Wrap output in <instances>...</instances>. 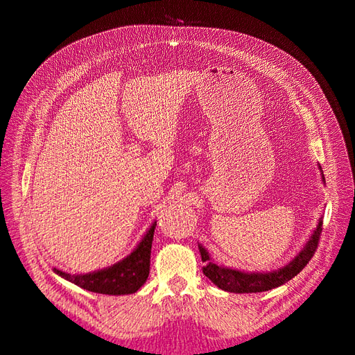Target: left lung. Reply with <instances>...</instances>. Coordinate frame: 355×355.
Wrapping results in <instances>:
<instances>
[{
  "label": "left lung",
  "mask_w": 355,
  "mask_h": 355,
  "mask_svg": "<svg viewBox=\"0 0 355 355\" xmlns=\"http://www.w3.org/2000/svg\"><path fill=\"white\" fill-rule=\"evenodd\" d=\"M320 177H322V183L325 184V177H323L322 169H320ZM322 224H323V216H320L318 220V225H315L311 236L308 238L304 247L299 250V253L294 256L288 263H285L284 267L277 270H271V271H244V270L218 266V263L212 262V259H210V254L205 248V245L198 243L201 261L206 263V266L202 267V273H205L210 281L218 286V288H221L227 293H238V294L261 293V291L277 288V286L284 285L285 282H288L290 279L299 275L308 263V261L313 258L315 248H318V244H319Z\"/></svg>",
  "instance_id": "1"
}]
</instances>
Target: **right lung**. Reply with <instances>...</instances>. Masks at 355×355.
I'll return each mask as SVG.
<instances>
[{
  "label": "right lung",
  "mask_w": 355,
  "mask_h": 355,
  "mask_svg": "<svg viewBox=\"0 0 355 355\" xmlns=\"http://www.w3.org/2000/svg\"><path fill=\"white\" fill-rule=\"evenodd\" d=\"M155 225V221L149 225V229L141 236L139 244L134 247V250L126 258L120 259L107 268L89 271V273L84 275H71L59 268H53V271L65 281L93 293L123 296V294L139 291L149 276L150 247H153Z\"/></svg>",
  "instance_id": "1"
}]
</instances>
